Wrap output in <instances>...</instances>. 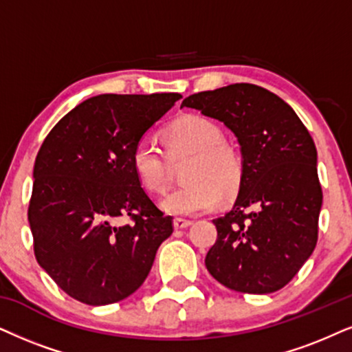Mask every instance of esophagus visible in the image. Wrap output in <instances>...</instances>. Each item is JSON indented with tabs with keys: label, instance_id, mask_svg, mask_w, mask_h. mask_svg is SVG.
<instances>
[{
	"label": "esophagus",
	"instance_id": "1",
	"mask_svg": "<svg viewBox=\"0 0 352 352\" xmlns=\"http://www.w3.org/2000/svg\"><path fill=\"white\" fill-rule=\"evenodd\" d=\"M191 224H193V222L188 221V219H182V217H177V219H173V228H175L177 230L190 228Z\"/></svg>",
	"mask_w": 352,
	"mask_h": 352
}]
</instances>
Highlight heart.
Listing matches in <instances>:
<instances>
[{"mask_svg": "<svg viewBox=\"0 0 352 352\" xmlns=\"http://www.w3.org/2000/svg\"><path fill=\"white\" fill-rule=\"evenodd\" d=\"M170 159L190 157L184 172L185 186L170 191L161 209L170 216L190 217L211 211L221 195L229 198L240 188L242 157L222 140L219 124L203 115H184L164 131ZM131 167L149 193H164L168 185V164L153 141L143 138L131 151Z\"/></svg>", "mask_w": 352, "mask_h": 352, "instance_id": "1", "label": "heart"}]
</instances>
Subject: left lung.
I'll return each mask as SVG.
<instances>
[{
	"instance_id": "left-lung-1",
	"label": "left lung",
	"mask_w": 352,
	"mask_h": 352,
	"mask_svg": "<svg viewBox=\"0 0 352 352\" xmlns=\"http://www.w3.org/2000/svg\"><path fill=\"white\" fill-rule=\"evenodd\" d=\"M182 107L224 123L242 154L237 199L212 221L217 240L204 260L208 271L237 292L279 291L317 245L323 195L312 136L291 105L255 84L198 92Z\"/></svg>"
}]
</instances>
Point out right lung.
<instances>
[{"label":"right lung","instance_id":"1","mask_svg":"<svg viewBox=\"0 0 352 352\" xmlns=\"http://www.w3.org/2000/svg\"><path fill=\"white\" fill-rule=\"evenodd\" d=\"M180 94H100L58 122L34 166L29 224L38 265L87 305L126 299L173 232L141 188L131 151ZM122 215L133 222L115 225Z\"/></svg>","mask_w":352,"mask_h":352}]
</instances>
